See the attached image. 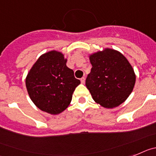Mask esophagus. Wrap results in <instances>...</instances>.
Here are the masks:
<instances>
[{"mask_svg": "<svg viewBox=\"0 0 156 156\" xmlns=\"http://www.w3.org/2000/svg\"><path fill=\"white\" fill-rule=\"evenodd\" d=\"M85 82H86V79H85V78H81V82H82V84H85Z\"/></svg>", "mask_w": 156, "mask_h": 156, "instance_id": "obj_1", "label": "esophagus"}]
</instances>
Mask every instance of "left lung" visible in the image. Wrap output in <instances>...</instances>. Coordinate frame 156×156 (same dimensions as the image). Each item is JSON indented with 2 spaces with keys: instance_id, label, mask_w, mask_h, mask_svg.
I'll use <instances>...</instances> for the list:
<instances>
[{
  "instance_id": "left-lung-1",
  "label": "left lung",
  "mask_w": 156,
  "mask_h": 156,
  "mask_svg": "<svg viewBox=\"0 0 156 156\" xmlns=\"http://www.w3.org/2000/svg\"><path fill=\"white\" fill-rule=\"evenodd\" d=\"M92 64L86 86L93 101L105 108H114L126 101L136 82L134 70L120 52L110 48L89 55Z\"/></svg>"
}]
</instances>
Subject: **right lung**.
Instances as JSON below:
<instances>
[{
    "instance_id": "1",
    "label": "right lung",
    "mask_w": 156,
    "mask_h": 156,
    "mask_svg": "<svg viewBox=\"0 0 156 156\" xmlns=\"http://www.w3.org/2000/svg\"><path fill=\"white\" fill-rule=\"evenodd\" d=\"M67 61L61 52L51 50L41 55L26 77L30 98L42 112L58 115L66 110L81 83Z\"/></svg>"
}]
</instances>
